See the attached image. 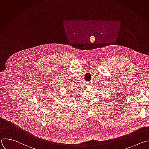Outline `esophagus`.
Returning a JSON list of instances; mask_svg holds the SVG:
<instances>
[{
    "mask_svg": "<svg viewBox=\"0 0 149 149\" xmlns=\"http://www.w3.org/2000/svg\"><path fill=\"white\" fill-rule=\"evenodd\" d=\"M88 85H90V84H88Z\"/></svg>",
    "mask_w": 149,
    "mask_h": 149,
    "instance_id": "1",
    "label": "esophagus"
}]
</instances>
